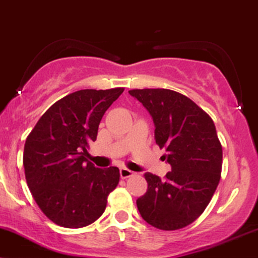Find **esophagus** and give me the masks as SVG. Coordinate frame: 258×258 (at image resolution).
Wrapping results in <instances>:
<instances>
[{
	"instance_id": "1",
	"label": "esophagus",
	"mask_w": 258,
	"mask_h": 258,
	"mask_svg": "<svg viewBox=\"0 0 258 258\" xmlns=\"http://www.w3.org/2000/svg\"><path fill=\"white\" fill-rule=\"evenodd\" d=\"M119 174H120V177L122 178H126V177H130L134 175V171L129 170V169L126 168H120L119 169Z\"/></svg>"
}]
</instances>
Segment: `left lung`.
I'll use <instances>...</instances> for the list:
<instances>
[{
	"label": "left lung",
	"mask_w": 258,
	"mask_h": 258,
	"mask_svg": "<svg viewBox=\"0 0 258 258\" xmlns=\"http://www.w3.org/2000/svg\"><path fill=\"white\" fill-rule=\"evenodd\" d=\"M154 123V139L171 166L164 180L146 172L147 192L138 198L141 217L156 228L175 231L201 216L213 198L222 169V146L207 112L169 89H133Z\"/></svg>",
	"instance_id": "1"
}]
</instances>
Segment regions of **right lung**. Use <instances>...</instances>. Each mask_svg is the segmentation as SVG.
Here are the masks:
<instances>
[{
	"label": "right lung",
	"mask_w": 258,
	"mask_h": 258,
	"mask_svg": "<svg viewBox=\"0 0 258 258\" xmlns=\"http://www.w3.org/2000/svg\"><path fill=\"white\" fill-rule=\"evenodd\" d=\"M123 88L83 89L51 105L27 136L24 169L30 192L56 225L81 228L104 214L107 197L119 182V169L95 168L87 148L100 120Z\"/></svg>",
	"instance_id": "add662e5"
}]
</instances>
